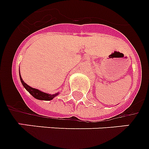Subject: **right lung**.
<instances>
[{
  "label": "right lung",
  "instance_id": "right-lung-1",
  "mask_svg": "<svg viewBox=\"0 0 149 149\" xmlns=\"http://www.w3.org/2000/svg\"><path fill=\"white\" fill-rule=\"evenodd\" d=\"M20 79H21V83L23 84V86L24 87V88H25L26 90L33 96V97H35L36 99L44 100V101H51V100L53 99L54 97H56V96L58 95V93L54 94V95H51V94H47L45 93V92H43V91H40L38 89L31 88V87L29 86L28 84H27L24 81L22 78H21V74H20Z\"/></svg>",
  "mask_w": 149,
  "mask_h": 149
}]
</instances>
